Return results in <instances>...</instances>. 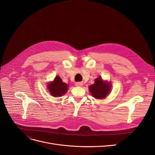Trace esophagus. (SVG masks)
<instances>
[{
    "instance_id": "obj_1",
    "label": "esophagus",
    "mask_w": 155,
    "mask_h": 155,
    "mask_svg": "<svg viewBox=\"0 0 155 155\" xmlns=\"http://www.w3.org/2000/svg\"><path fill=\"white\" fill-rule=\"evenodd\" d=\"M75 85H76L78 87H81L83 85V83L81 82H77V83H76Z\"/></svg>"
}]
</instances>
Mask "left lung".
I'll return each instance as SVG.
<instances>
[{"label": "left lung", "instance_id": "left-lung-1", "mask_svg": "<svg viewBox=\"0 0 155 155\" xmlns=\"http://www.w3.org/2000/svg\"><path fill=\"white\" fill-rule=\"evenodd\" d=\"M89 90L94 97L97 99H103L109 93L110 86L109 83L104 82L100 77L96 78L95 83L89 87Z\"/></svg>", "mask_w": 155, "mask_h": 155}]
</instances>
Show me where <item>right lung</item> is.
Masks as SVG:
<instances>
[{
	"label": "right lung",
	"mask_w": 155,
	"mask_h": 155,
	"mask_svg": "<svg viewBox=\"0 0 155 155\" xmlns=\"http://www.w3.org/2000/svg\"><path fill=\"white\" fill-rule=\"evenodd\" d=\"M48 90L51 96L59 97L64 95L68 90L67 84L63 83L62 79L57 76L53 82L50 83L48 85Z\"/></svg>",
	"instance_id": "1"
}]
</instances>
